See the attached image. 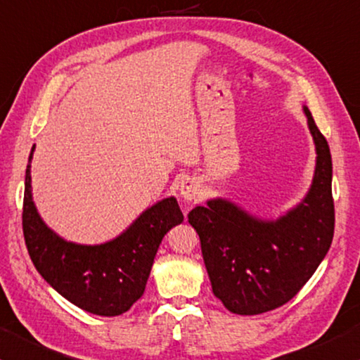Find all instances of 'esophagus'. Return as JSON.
I'll use <instances>...</instances> for the list:
<instances>
[{"label":"esophagus","mask_w":360,"mask_h":360,"mask_svg":"<svg viewBox=\"0 0 360 360\" xmlns=\"http://www.w3.org/2000/svg\"><path fill=\"white\" fill-rule=\"evenodd\" d=\"M181 195H183L184 200H195L199 199L200 195V184L199 181H195L194 177H186V179L181 181Z\"/></svg>","instance_id":"esophagus-1"}]
</instances>
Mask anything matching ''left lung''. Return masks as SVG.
Segmentation results:
<instances>
[{"mask_svg":"<svg viewBox=\"0 0 360 360\" xmlns=\"http://www.w3.org/2000/svg\"><path fill=\"white\" fill-rule=\"evenodd\" d=\"M316 145L313 184L303 202L276 220H260L225 199L189 212L200 238L210 285L230 313L276 309L313 276L334 236L333 161L329 145L304 107Z\"/></svg>","mask_w":360,"mask_h":360,"instance_id":"left-lung-1","label":"left lung"}]
</instances>
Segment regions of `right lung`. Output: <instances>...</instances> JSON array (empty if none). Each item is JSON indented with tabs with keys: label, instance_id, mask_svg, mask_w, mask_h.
Wrapping results in <instances>:
<instances>
[{
	"label": "right lung",
	"instance_id": "obj_1",
	"mask_svg": "<svg viewBox=\"0 0 360 360\" xmlns=\"http://www.w3.org/2000/svg\"><path fill=\"white\" fill-rule=\"evenodd\" d=\"M32 146L30 162L32 158ZM27 165L22 233L36 270L57 293L87 313L118 316L141 298L162 237L184 220L174 198L145 210L122 236L102 245H77L56 236L37 214Z\"/></svg>",
	"mask_w": 360,
	"mask_h": 360
}]
</instances>
